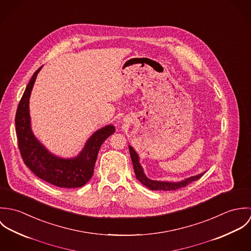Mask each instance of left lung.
<instances>
[{
  "mask_svg": "<svg viewBox=\"0 0 251 251\" xmlns=\"http://www.w3.org/2000/svg\"><path fill=\"white\" fill-rule=\"evenodd\" d=\"M129 152H130V157L132 160V164H133V168H134V172L136 175L137 179L144 184L145 186H147L149 189L151 190H176L179 189L180 187H184L186 186L188 183L196 180V179H200L204 173L198 174L196 176H192L189 177L187 179H182L180 181H161V180H153V179H149L145 173H144L143 168L139 162V155L138 153L134 151V149L129 145Z\"/></svg>",
  "mask_w": 251,
  "mask_h": 251,
  "instance_id": "left-lung-1",
  "label": "left lung"
}]
</instances>
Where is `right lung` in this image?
<instances>
[{
  "label": "right lung",
  "instance_id": "1",
  "mask_svg": "<svg viewBox=\"0 0 251 251\" xmlns=\"http://www.w3.org/2000/svg\"><path fill=\"white\" fill-rule=\"evenodd\" d=\"M41 68L31 78L16 111L15 126L20 153L24 163L39 179L60 187H81L92 178L99 151L115 132V126L108 125L97 130L74 157L64 158L50 152L37 140L31 127L30 97Z\"/></svg>",
  "mask_w": 251,
  "mask_h": 251
}]
</instances>
